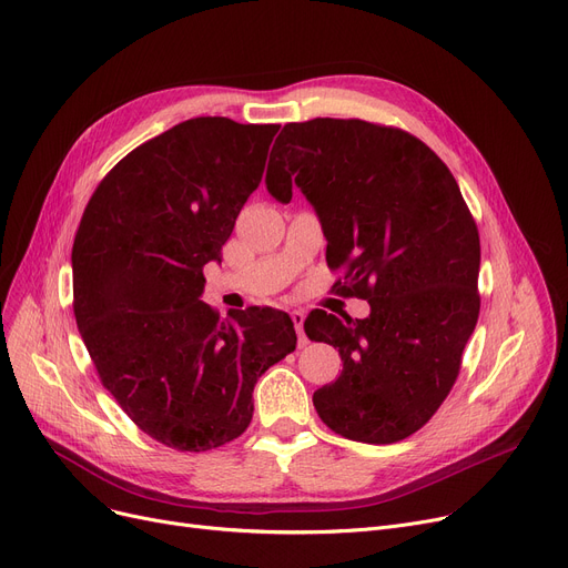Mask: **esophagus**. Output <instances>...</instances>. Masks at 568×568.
Instances as JSON below:
<instances>
[{"label": "esophagus", "instance_id": "34e87169", "mask_svg": "<svg viewBox=\"0 0 568 568\" xmlns=\"http://www.w3.org/2000/svg\"><path fill=\"white\" fill-rule=\"evenodd\" d=\"M292 323H294V329H297V336H300V345H306V334H304V313L302 311H292Z\"/></svg>", "mask_w": 568, "mask_h": 568}]
</instances>
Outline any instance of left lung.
Segmentation results:
<instances>
[{"instance_id": "obj_1", "label": "left lung", "mask_w": 568, "mask_h": 568, "mask_svg": "<svg viewBox=\"0 0 568 568\" xmlns=\"http://www.w3.org/2000/svg\"><path fill=\"white\" fill-rule=\"evenodd\" d=\"M297 185L327 239L334 287L368 317L311 311L304 332L338 348L341 376L313 394L332 432L397 443L446 402L474 334L480 236L450 169L417 136L366 120L287 122L266 169L278 202Z\"/></svg>"}]
</instances>
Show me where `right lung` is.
Here are the masks:
<instances>
[{"label":"right lung","mask_w":568,"mask_h":568,"mask_svg":"<svg viewBox=\"0 0 568 568\" xmlns=\"http://www.w3.org/2000/svg\"><path fill=\"white\" fill-rule=\"evenodd\" d=\"M278 128L206 115L141 143L97 185L73 239V315L102 385L181 453L248 429L257 378L297 345L283 311L223 320L200 300Z\"/></svg>","instance_id":"1"}]
</instances>
